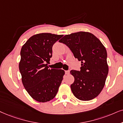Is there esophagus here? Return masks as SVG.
I'll return each instance as SVG.
<instances>
[{
	"label": "esophagus",
	"mask_w": 123,
	"mask_h": 123,
	"mask_svg": "<svg viewBox=\"0 0 123 123\" xmlns=\"http://www.w3.org/2000/svg\"><path fill=\"white\" fill-rule=\"evenodd\" d=\"M65 73H66V74H69L70 70H66L65 71Z\"/></svg>",
	"instance_id": "obj_1"
}]
</instances>
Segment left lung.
Here are the masks:
<instances>
[{
	"label": "left lung",
	"instance_id": "left-lung-1",
	"mask_svg": "<svg viewBox=\"0 0 123 123\" xmlns=\"http://www.w3.org/2000/svg\"><path fill=\"white\" fill-rule=\"evenodd\" d=\"M66 45L75 58L81 61L80 70H72L71 91L80 100H90L100 94L108 73L106 49L92 33L79 32L65 35L59 41Z\"/></svg>",
	"mask_w": 123,
	"mask_h": 123
}]
</instances>
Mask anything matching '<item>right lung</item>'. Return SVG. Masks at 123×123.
I'll return each instance as SVG.
<instances>
[{
  "instance_id": "add662e5",
  "label": "right lung",
  "mask_w": 123,
  "mask_h": 123,
  "mask_svg": "<svg viewBox=\"0 0 123 123\" xmlns=\"http://www.w3.org/2000/svg\"><path fill=\"white\" fill-rule=\"evenodd\" d=\"M63 35L49 33L35 35L27 40L20 52L19 70L24 88L37 102H46L56 95L65 74L62 69H49L52 47Z\"/></svg>"
}]
</instances>
